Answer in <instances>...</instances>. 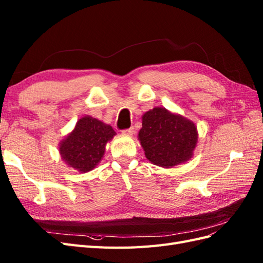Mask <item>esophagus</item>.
<instances>
[{
	"mask_svg": "<svg viewBox=\"0 0 263 263\" xmlns=\"http://www.w3.org/2000/svg\"><path fill=\"white\" fill-rule=\"evenodd\" d=\"M134 127H130V128H127V129H123L122 130V133L124 134V135H133L134 134Z\"/></svg>",
	"mask_w": 263,
	"mask_h": 263,
	"instance_id": "obj_1",
	"label": "esophagus"
}]
</instances>
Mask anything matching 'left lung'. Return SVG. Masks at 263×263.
Returning a JSON list of instances; mask_svg holds the SVG:
<instances>
[{"mask_svg": "<svg viewBox=\"0 0 263 263\" xmlns=\"http://www.w3.org/2000/svg\"><path fill=\"white\" fill-rule=\"evenodd\" d=\"M138 136L148 160L169 168L192 157L197 130L189 119L165 108L155 107L142 116Z\"/></svg>", "mask_w": 263, "mask_h": 263, "instance_id": "left-lung-1", "label": "left lung"}]
</instances>
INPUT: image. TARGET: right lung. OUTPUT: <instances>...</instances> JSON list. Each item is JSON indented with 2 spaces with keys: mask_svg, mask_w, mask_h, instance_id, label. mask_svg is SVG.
Wrapping results in <instances>:
<instances>
[{
  "mask_svg": "<svg viewBox=\"0 0 263 263\" xmlns=\"http://www.w3.org/2000/svg\"><path fill=\"white\" fill-rule=\"evenodd\" d=\"M116 135L109 125L85 116L61 142L59 151L63 160L81 172L91 171L104 155L105 145Z\"/></svg>",
  "mask_w": 263,
  "mask_h": 263,
  "instance_id": "add662e5",
  "label": "right lung"
}]
</instances>
